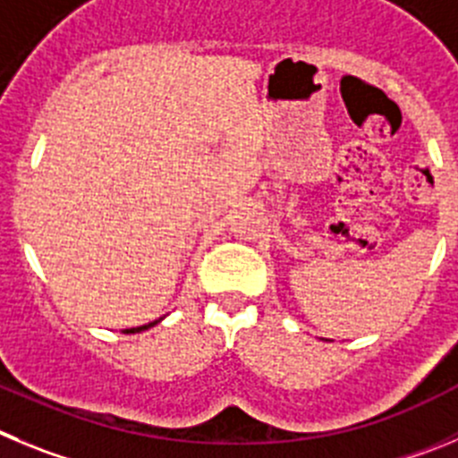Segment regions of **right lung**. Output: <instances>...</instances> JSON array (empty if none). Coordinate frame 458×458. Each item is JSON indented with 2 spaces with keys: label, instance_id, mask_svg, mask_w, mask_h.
<instances>
[{
  "label": "right lung",
  "instance_id": "1",
  "mask_svg": "<svg viewBox=\"0 0 458 458\" xmlns=\"http://www.w3.org/2000/svg\"><path fill=\"white\" fill-rule=\"evenodd\" d=\"M155 324H157V321H152V324H146V327H137V328H125V331H123V333H141V331H146V328L155 327Z\"/></svg>",
  "mask_w": 458,
  "mask_h": 458
}]
</instances>
